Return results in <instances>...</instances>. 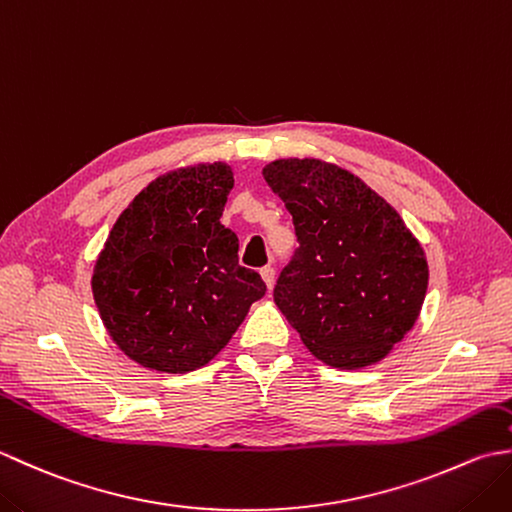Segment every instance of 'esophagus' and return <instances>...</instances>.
I'll use <instances>...</instances> for the list:
<instances>
[{
	"label": "esophagus",
	"instance_id": "obj_1",
	"mask_svg": "<svg viewBox=\"0 0 512 512\" xmlns=\"http://www.w3.org/2000/svg\"><path fill=\"white\" fill-rule=\"evenodd\" d=\"M259 275H262V279L266 281L268 290H273V286H275V268L273 266H264L262 270H259Z\"/></svg>",
	"mask_w": 512,
	"mask_h": 512
}]
</instances>
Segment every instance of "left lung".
I'll return each instance as SVG.
<instances>
[{
	"label": "left lung",
	"mask_w": 512,
	"mask_h": 512,
	"mask_svg": "<svg viewBox=\"0 0 512 512\" xmlns=\"http://www.w3.org/2000/svg\"><path fill=\"white\" fill-rule=\"evenodd\" d=\"M262 173L299 242L273 292L279 310L323 363L354 369L380 361L413 328L427 295L418 239L341 167L288 158Z\"/></svg>",
	"instance_id": "obj_1"
}]
</instances>
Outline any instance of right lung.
Returning <instances> with one entry per match:
<instances>
[{
  "label": "right lung",
  "instance_id": "add662e5",
  "mask_svg": "<svg viewBox=\"0 0 512 512\" xmlns=\"http://www.w3.org/2000/svg\"><path fill=\"white\" fill-rule=\"evenodd\" d=\"M231 189L224 162L171 171L136 195L107 237L94 301L116 345L143 367L184 374L206 365L266 295L220 222Z\"/></svg>",
  "mask_w": 512,
  "mask_h": 512
}]
</instances>
